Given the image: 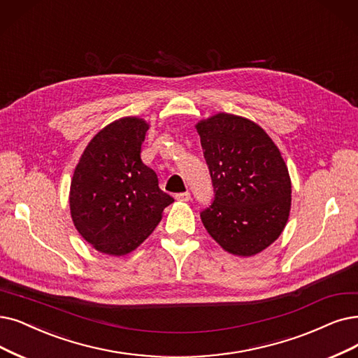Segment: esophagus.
I'll return each mask as SVG.
<instances>
[{"mask_svg": "<svg viewBox=\"0 0 358 358\" xmlns=\"http://www.w3.org/2000/svg\"><path fill=\"white\" fill-rule=\"evenodd\" d=\"M176 199H179V201H189L191 199V194L187 191V192H180V194H176Z\"/></svg>", "mask_w": 358, "mask_h": 358, "instance_id": "obj_1", "label": "esophagus"}]
</instances>
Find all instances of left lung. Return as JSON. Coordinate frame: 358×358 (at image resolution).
Wrapping results in <instances>:
<instances>
[{"label":"left lung","mask_w":358,"mask_h":358,"mask_svg":"<svg viewBox=\"0 0 358 358\" xmlns=\"http://www.w3.org/2000/svg\"><path fill=\"white\" fill-rule=\"evenodd\" d=\"M214 188L201 220L213 239L250 257L282 234L291 210V179L275 142L254 122L220 113L196 124Z\"/></svg>","instance_id":"obj_1"}]
</instances>
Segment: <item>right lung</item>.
<instances>
[{
    "label": "right lung",
    "instance_id": "obj_1",
    "mask_svg": "<svg viewBox=\"0 0 358 358\" xmlns=\"http://www.w3.org/2000/svg\"><path fill=\"white\" fill-rule=\"evenodd\" d=\"M148 124L123 117L90 142L70 185L71 219L85 241L99 252L134 251L175 201L159 188L155 171L141 160Z\"/></svg>",
    "mask_w": 358,
    "mask_h": 358
}]
</instances>
